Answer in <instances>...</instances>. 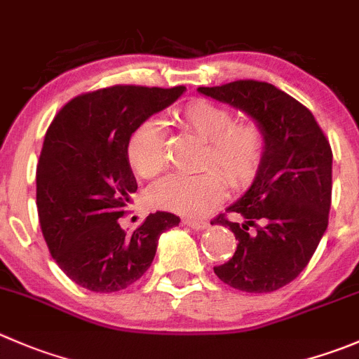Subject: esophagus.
<instances>
[{
    "label": "esophagus",
    "instance_id": "34e87169",
    "mask_svg": "<svg viewBox=\"0 0 359 359\" xmlns=\"http://www.w3.org/2000/svg\"><path fill=\"white\" fill-rule=\"evenodd\" d=\"M184 224L189 226V228L193 229H207L208 226H210L207 221H200V219H191V217L184 219Z\"/></svg>",
    "mask_w": 359,
    "mask_h": 359
}]
</instances>
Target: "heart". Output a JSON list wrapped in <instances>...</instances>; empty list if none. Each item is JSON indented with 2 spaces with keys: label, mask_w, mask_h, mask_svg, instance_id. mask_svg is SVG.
Listing matches in <instances>:
<instances>
[{
  "label": "heart",
  "mask_w": 359,
  "mask_h": 359,
  "mask_svg": "<svg viewBox=\"0 0 359 359\" xmlns=\"http://www.w3.org/2000/svg\"><path fill=\"white\" fill-rule=\"evenodd\" d=\"M177 123L207 142L203 168L221 170L233 187L249 186L264 156V133L256 123H235L231 110L196 100L177 112ZM128 161L144 179H154L165 168V131L158 121L138 124L128 140ZM226 186L219 172L200 175H170L152 189V203L184 215H203L224 198Z\"/></svg>",
  "instance_id": "1"
}]
</instances>
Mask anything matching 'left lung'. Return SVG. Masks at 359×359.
<instances>
[{
    "label": "left lung",
    "mask_w": 359,
    "mask_h": 359,
    "mask_svg": "<svg viewBox=\"0 0 359 359\" xmlns=\"http://www.w3.org/2000/svg\"><path fill=\"white\" fill-rule=\"evenodd\" d=\"M198 93L245 112L264 133L259 172L226 208L235 221L221 214L212 222L238 240L214 272L235 290L272 293L300 276L328 228L332 147L311 110L272 83L236 80Z\"/></svg>",
    "instance_id": "left-lung-1"
}]
</instances>
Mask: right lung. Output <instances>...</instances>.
I'll return each mask as SVG.
<instances>
[{
	"label": "right lung",
	"instance_id": "add662e5",
	"mask_svg": "<svg viewBox=\"0 0 359 359\" xmlns=\"http://www.w3.org/2000/svg\"><path fill=\"white\" fill-rule=\"evenodd\" d=\"M184 86H114L66 103L45 135L36 166V207L52 257L75 284L114 293L151 266L158 240L180 219L156 212L128 233L126 214L137 179L128 140L140 123L182 96Z\"/></svg>",
	"mask_w": 359,
	"mask_h": 359
}]
</instances>
